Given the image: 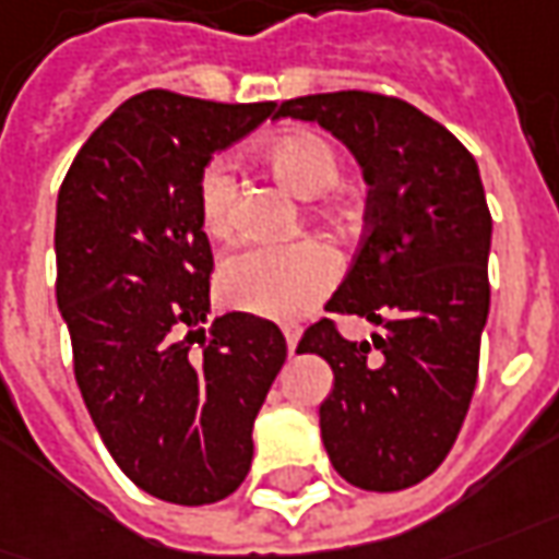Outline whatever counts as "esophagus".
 <instances>
[{
    "label": "esophagus",
    "instance_id": "obj_1",
    "mask_svg": "<svg viewBox=\"0 0 559 559\" xmlns=\"http://www.w3.org/2000/svg\"><path fill=\"white\" fill-rule=\"evenodd\" d=\"M284 340H287V348L294 352L296 343H299V328H294V324H287V328H284Z\"/></svg>",
    "mask_w": 559,
    "mask_h": 559
}]
</instances>
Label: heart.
<instances>
[{"instance_id":"b5f03b06","label":"heart","mask_w":559,"mask_h":559,"mask_svg":"<svg viewBox=\"0 0 559 559\" xmlns=\"http://www.w3.org/2000/svg\"><path fill=\"white\" fill-rule=\"evenodd\" d=\"M260 162L281 183L302 199L324 195L343 174L336 146L314 131H284L257 150ZM235 180L226 162H211L199 177V219L211 238H226L231 229ZM340 278L333 250L321 241H296L281 248L235 250L219 265V296L235 309L296 321L330 294Z\"/></svg>"}]
</instances>
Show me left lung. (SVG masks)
<instances>
[{
  "label": "left lung",
  "instance_id": "obj_1",
  "mask_svg": "<svg viewBox=\"0 0 559 559\" xmlns=\"http://www.w3.org/2000/svg\"><path fill=\"white\" fill-rule=\"evenodd\" d=\"M281 116L340 136L370 186L360 248L324 309L382 333L352 343L321 318L296 348L333 370L324 450L352 487L407 489L453 450L477 385L492 235L480 170L440 121L389 94H309Z\"/></svg>",
  "mask_w": 559,
  "mask_h": 559
}]
</instances>
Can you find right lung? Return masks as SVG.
<instances>
[{
  "label": "right lung",
  "instance_id": "1",
  "mask_svg": "<svg viewBox=\"0 0 559 559\" xmlns=\"http://www.w3.org/2000/svg\"><path fill=\"white\" fill-rule=\"evenodd\" d=\"M275 104L143 91L79 150L57 195V306L106 450L136 487L211 504L241 487L253 419L287 343L272 321L211 311L199 177ZM200 343V352L191 348Z\"/></svg>",
  "mask_w": 559,
  "mask_h": 559
}]
</instances>
